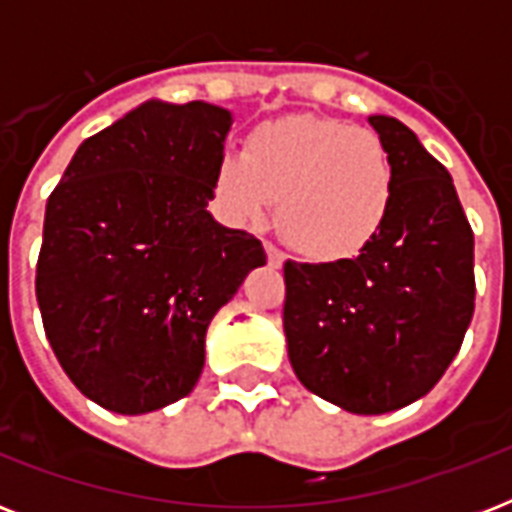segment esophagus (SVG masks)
<instances>
[{
	"label": "esophagus",
	"instance_id": "esophagus-1",
	"mask_svg": "<svg viewBox=\"0 0 512 512\" xmlns=\"http://www.w3.org/2000/svg\"><path fill=\"white\" fill-rule=\"evenodd\" d=\"M265 255H268V263L276 265V268H279V265L284 263V255H281V249L273 247L271 241H265Z\"/></svg>",
	"mask_w": 512,
	"mask_h": 512
}]
</instances>
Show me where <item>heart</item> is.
Returning <instances> with one entry per match:
<instances>
[{"mask_svg": "<svg viewBox=\"0 0 512 512\" xmlns=\"http://www.w3.org/2000/svg\"><path fill=\"white\" fill-rule=\"evenodd\" d=\"M393 164L374 132L324 116H284L249 132L217 167L215 188L233 223L271 217L289 247L316 263L364 252L393 207Z\"/></svg>", "mask_w": 512, "mask_h": 512, "instance_id": "1", "label": "heart"}]
</instances>
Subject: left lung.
Masks as SVG:
<instances>
[{"label": "left lung", "mask_w": 512, "mask_h": 512, "mask_svg": "<svg viewBox=\"0 0 512 512\" xmlns=\"http://www.w3.org/2000/svg\"><path fill=\"white\" fill-rule=\"evenodd\" d=\"M393 164V207L353 260L284 263V335L297 380L353 414L422 398L476 308L473 228L452 175L393 116H369Z\"/></svg>", "instance_id": "obj_1"}]
</instances>
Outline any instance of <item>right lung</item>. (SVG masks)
Returning a JSON list of instances; mask_svg holds the SVG:
<instances>
[{
    "label": "right lung",
    "mask_w": 512,
    "mask_h": 512,
    "mask_svg": "<svg viewBox=\"0 0 512 512\" xmlns=\"http://www.w3.org/2000/svg\"><path fill=\"white\" fill-rule=\"evenodd\" d=\"M231 114L148 100L76 148L47 199L36 303L63 372L116 414L188 396L263 244L207 212Z\"/></svg>",
    "instance_id": "right-lung-1"
}]
</instances>
